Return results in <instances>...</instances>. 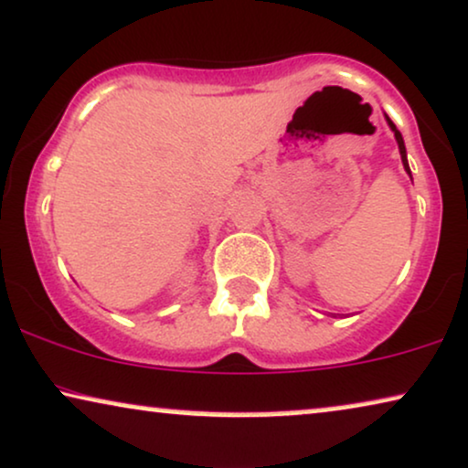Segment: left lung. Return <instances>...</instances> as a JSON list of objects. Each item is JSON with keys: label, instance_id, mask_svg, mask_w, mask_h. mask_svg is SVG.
I'll use <instances>...</instances> for the list:
<instances>
[{"label": "left lung", "instance_id": "left-lung-1", "mask_svg": "<svg viewBox=\"0 0 468 468\" xmlns=\"http://www.w3.org/2000/svg\"><path fill=\"white\" fill-rule=\"evenodd\" d=\"M388 126H390L392 131H395V137H397V144H399V152H401V159H403V167H405V170H408V174H410V165H408V156H405V144H403L401 133L397 131V126H395V123H392L390 117H388Z\"/></svg>", "mask_w": 468, "mask_h": 468}]
</instances>
